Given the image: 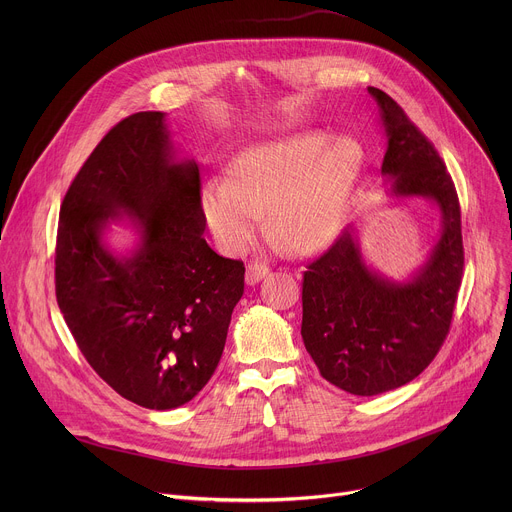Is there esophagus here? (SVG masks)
Here are the masks:
<instances>
[{
	"mask_svg": "<svg viewBox=\"0 0 512 512\" xmlns=\"http://www.w3.org/2000/svg\"><path fill=\"white\" fill-rule=\"evenodd\" d=\"M269 273V267L265 265V263H259V261H253V263H249L247 265V273H245V281L249 283V285H255V283H259L265 275Z\"/></svg>",
	"mask_w": 512,
	"mask_h": 512,
	"instance_id": "obj_1",
	"label": "esophagus"
}]
</instances>
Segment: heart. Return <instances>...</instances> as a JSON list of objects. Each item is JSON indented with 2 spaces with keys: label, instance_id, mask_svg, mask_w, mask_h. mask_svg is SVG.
Here are the masks:
<instances>
[{
  "label": "heart",
  "instance_id": "1",
  "mask_svg": "<svg viewBox=\"0 0 512 512\" xmlns=\"http://www.w3.org/2000/svg\"><path fill=\"white\" fill-rule=\"evenodd\" d=\"M364 170L358 139L302 131L245 148L229 180L202 192V210L216 241L245 247L269 208L271 237L294 253H314L340 231Z\"/></svg>",
  "mask_w": 512,
  "mask_h": 512
}]
</instances>
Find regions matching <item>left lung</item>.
I'll return each mask as SVG.
<instances>
[{
    "mask_svg": "<svg viewBox=\"0 0 512 512\" xmlns=\"http://www.w3.org/2000/svg\"><path fill=\"white\" fill-rule=\"evenodd\" d=\"M369 93L387 135L381 172L391 178L389 192L431 200L442 214V235L407 281L364 263L354 227L304 271L306 350L328 383L360 397L397 389L425 371L450 332L464 275L460 202L444 160L387 93Z\"/></svg>",
    "mask_w": 512,
    "mask_h": 512,
    "instance_id": "left-lung-1",
    "label": "left lung"
}]
</instances>
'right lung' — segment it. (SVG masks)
<instances>
[{
    "label": "right lung",
    "mask_w": 512,
    "mask_h": 512,
    "mask_svg": "<svg viewBox=\"0 0 512 512\" xmlns=\"http://www.w3.org/2000/svg\"><path fill=\"white\" fill-rule=\"evenodd\" d=\"M123 217L140 243L115 256L102 233ZM204 229L198 166L178 158L162 111L119 121L60 206L58 308L95 373L145 409H174L202 391L243 296V261L216 255Z\"/></svg>",
    "instance_id": "obj_1"
}]
</instances>
